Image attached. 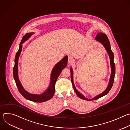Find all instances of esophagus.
Here are the masks:
<instances>
[{"instance_id":"34e87169","label":"esophagus","mask_w":130,"mask_h":130,"mask_svg":"<svg viewBox=\"0 0 130 130\" xmlns=\"http://www.w3.org/2000/svg\"><path fill=\"white\" fill-rule=\"evenodd\" d=\"M74 61V59L71 56H69L68 59V62L69 63H72Z\"/></svg>"}]
</instances>
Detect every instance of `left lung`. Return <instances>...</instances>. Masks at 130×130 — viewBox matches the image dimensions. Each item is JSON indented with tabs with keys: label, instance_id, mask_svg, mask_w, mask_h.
<instances>
[{
	"label": "left lung",
	"instance_id": "left-lung-1",
	"mask_svg": "<svg viewBox=\"0 0 130 130\" xmlns=\"http://www.w3.org/2000/svg\"><path fill=\"white\" fill-rule=\"evenodd\" d=\"M95 40H96L98 42L101 43L104 47V48H105L107 53L108 54L109 57V59H110V67H111V75H110V79H109V81L108 83V85L106 88V89H105V90L104 91H103L102 93H101V94L96 96L95 97L91 99H88L86 98L82 94H81L80 92L76 89V88L75 86V85H74L73 83V71L72 69L71 68V67H70V72H71V81L72 82V84L74 89V90H75V92L76 93L77 95L81 99L84 100H87V101H91V100H96L98 99L105 95H106L108 92L109 91V90H110L111 88H112L114 81V78H115V64L114 62V53L112 52V50H111L110 48V42L108 39L107 36H106V35L104 33H98V34L97 35L96 37L95 38Z\"/></svg>",
	"mask_w": 130,
	"mask_h": 130
}]
</instances>
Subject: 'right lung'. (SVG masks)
Segmentation results:
<instances>
[{
    "mask_svg": "<svg viewBox=\"0 0 130 130\" xmlns=\"http://www.w3.org/2000/svg\"><path fill=\"white\" fill-rule=\"evenodd\" d=\"M34 33H27L24 36L22 40V41L20 44V48L16 54V56L15 58V64L13 68V76L15 80L16 86L18 88V90L21 94V95L25 98L26 99L35 102H43L50 99L54 95L55 92V84L57 81V79L58 78L60 74L62 72L63 69H64L67 64L68 57L65 56L62 60H61L59 62H58L53 67L51 74V79L50 81V84L47 88L42 94L41 95H36L32 94L29 93L26 90L24 89L22 84L18 78V59H19L20 55L21 54L23 44L29 39L31 36Z\"/></svg>",
    "mask_w": 130,
    "mask_h": 130,
    "instance_id": "add662e5",
    "label": "right lung"
}]
</instances>
